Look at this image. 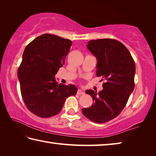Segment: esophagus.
<instances>
[{
    "label": "esophagus",
    "instance_id": "34e87169",
    "mask_svg": "<svg viewBox=\"0 0 156 156\" xmlns=\"http://www.w3.org/2000/svg\"><path fill=\"white\" fill-rule=\"evenodd\" d=\"M85 93H84V92L82 91V90H78V91H77V94H79V95H82V94H84Z\"/></svg>",
    "mask_w": 156,
    "mask_h": 156
}]
</instances>
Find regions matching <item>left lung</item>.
I'll use <instances>...</instances> for the list:
<instances>
[{
	"label": "left lung",
	"instance_id": "8db88e82",
	"mask_svg": "<svg viewBox=\"0 0 156 156\" xmlns=\"http://www.w3.org/2000/svg\"><path fill=\"white\" fill-rule=\"evenodd\" d=\"M88 44L87 48L97 59V76L105 82L98 93L86 91L93 103L82 112L91 121L103 123L118 116L126 105L134 89L136 65L128 49L118 40L105 38Z\"/></svg>",
	"mask_w": 156,
	"mask_h": 156
}]
</instances>
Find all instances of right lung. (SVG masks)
Listing matches in <instances>:
<instances>
[{
    "mask_svg": "<svg viewBox=\"0 0 156 156\" xmlns=\"http://www.w3.org/2000/svg\"><path fill=\"white\" fill-rule=\"evenodd\" d=\"M72 42L53 34H43L26 46L18 70L22 97L29 111L41 118L60 112L76 87L58 83L55 75L64 64Z\"/></svg>",
    "mask_w": 156,
    "mask_h": 156,
    "instance_id": "right-lung-1",
    "label": "right lung"
}]
</instances>
